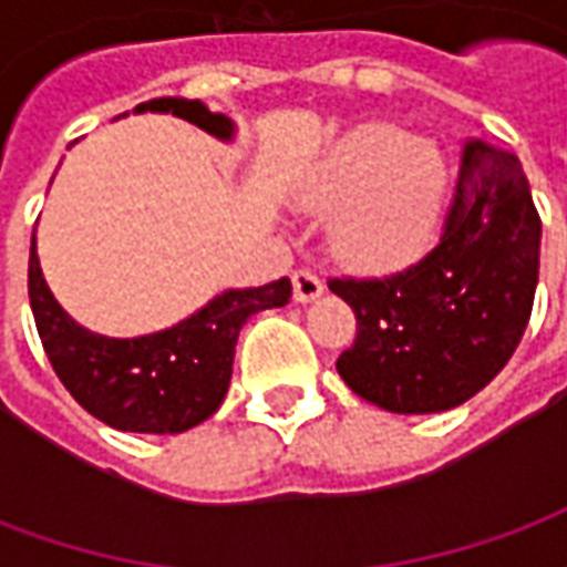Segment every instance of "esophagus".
<instances>
[{
    "instance_id": "obj_1",
    "label": "esophagus",
    "mask_w": 567,
    "mask_h": 567,
    "mask_svg": "<svg viewBox=\"0 0 567 567\" xmlns=\"http://www.w3.org/2000/svg\"><path fill=\"white\" fill-rule=\"evenodd\" d=\"M291 282H295L297 303H309V300H316V297H321V291H324V285H321V279L312 270H295Z\"/></svg>"
}]
</instances>
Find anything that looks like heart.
Returning <instances> with one entry per match:
<instances>
[{
    "mask_svg": "<svg viewBox=\"0 0 567 567\" xmlns=\"http://www.w3.org/2000/svg\"><path fill=\"white\" fill-rule=\"evenodd\" d=\"M446 194V161L392 124H361L333 142L297 187V209L333 215V251L368 272H392L427 251Z\"/></svg>",
    "mask_w": 567,
    "mask_h": 567,
    "instance_id": "obj_1",
    "label": "heart"
}]
</instances>
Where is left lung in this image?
I'll list each match as a JSON object with an SVG mask.
<instances>
[{
  "label": "left lung",
  "instance_id": "obj_1",
  "mask_svg": "<svg viewBox=\"0 0 567 567\" xmlns=\"http://www.w3.org/2000/svg\"><path fill=\"white\" fill-rule=\"evenodd\" d=\"M540 267V218L516 154L467 142L443 230L382 279H331L358 319L337 373L370 404L425 416L471 401L523 340Z\"/></svg>",
  "mask_w": 567,
  "mask_h": 567
}]
</instances>
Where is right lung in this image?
Returning <instances> with one entry per match:
<instances>
[{
    "instance_id": "1",
    "label": "right lung",
    "mask_w": 567,
    "mask_h": 567,
    "mask_svg": "<svg viewBox=\"0 0 567 567\" xmlns=\"http://www.w3.org/2000/svg\"><path fill=\"white\" fill-rule=\"evenodd\" d=\"M175 115L230 142L236 124L215 115L209 105L182 96H161L133 109ZM291 282L260 288H227L173 328L145 337H105L87 331L56 303L44 282L35 236L30 248V307L48 361L69 394L91 416L117 431L136 434H182L221 406L234 377L239 331L260 309L285 307Z\"/></svg>"
}]
</instances>
